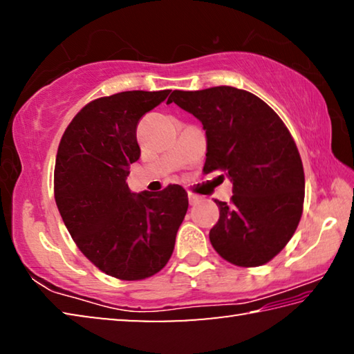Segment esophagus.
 Returning a JSON list of instances; mask_svg holds the SVG:
<instances>
[{
	"mask_svg": "<svg viewBox=\"0 0 354 354\" xmlns=\"http://www.w3.org/2000/svg\"><path fill=\"white\" fill-rule=\"evenodd\" d=\"M198 201H200V198L196 195H189V205L190 206H195V205H198Z\"/></svg>",
	"mask_w": 354,
	"mask_h": 354,
	"instance_id": "1",
	"label": "esophagus"
}]
</instances>
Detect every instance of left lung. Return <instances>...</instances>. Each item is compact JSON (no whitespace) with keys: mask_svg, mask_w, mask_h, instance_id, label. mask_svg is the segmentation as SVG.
<instances>
[{"mask_svg":"<svg viewBox=\"0 0 354 354\" xmlns=\"http://www.w3.org/2000/svg\"><path fill=\"white\" fill-rule=\"evenodd\" d=\"M170 103L206 131L203 171L221 170L232 183L231 203L215 200L212 247L241 267L273 259L295 232L304 201L301 158L283 120L256 95L230 86L173 91Z\"/></svg>","mask_w":354,"mask_h":354,"instance_id":"left-lung-1","label":"left lung"}]
</instances>
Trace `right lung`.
<instances>
[{"label": "right lung", "instance_id": "obj_1", "mask_svg": "<svg viewBox=\"0 0 354 354\" xmlns=\"http://www.w3.org/2000/svg\"><path fill=\"white\" fill-rule=\"evenodd\" d=\"M169 93L129 91L95 100L59 143L55 198L64 223L88 261L123 281L162 270L189 207L181 185L134 194L127 183L140 158L137 123Z\"/></svg>", "mask_w": 354, "mask_h": 354}]
</instances>
